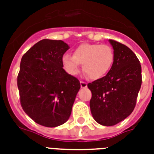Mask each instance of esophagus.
Returning a JSON list of instances; mask_svg holds the SVG:
<instances>
[{"label":"esophagus","mask_w":154,"mask_h":154,"mask_svg":"<svg viewBox=\"0 0 154 154\" xmlns=\"http://www.w3.org/2000/svg\"><path fill=\"white\" fill-rule=\"evenodd\" d=\"M80 84H81V87H82V88H86V87H87L86 82H82V81H81V82H80Z\"/></svg>","instance_id":"obj_1"}]
</instances>
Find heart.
<instances>
[{
  "mask_svg": "<svg viewBox=\"0 0 154 154\" xmlns=\"http://www.w3.org/2000/svg\"><path fill=\"white\" fill-rule=\"evenodd\" d=\"M114 61V52L111 46L102 44L80 45L73 52V56L65 54L63 66L66 72L75 76L81 65L88 77L92 80L100 79L107 74Z\"/></svg>",
  "mask_w": 154,
  "mask_h": 154,
  "instance_id": "b5f03b06",
  "label": "heart"
}]
</instances>
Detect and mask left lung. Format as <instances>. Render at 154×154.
I'll use <instances>...</instances> for the list:
<instances>
[{"instance_id":"1","label":"left lung","mask_w":154,"mask_h":154,"mask_svg":"<svg viewBox=\"0 0 154 154\" xmlns=\"http://www.w3.org/2000/svg\"><path fill=\"white\" fill-rule=\"evenodd\" d=\"M114 61L106 76L88 84L93 117L99 124L111 126L131 114L141 89V66L135 53L126 45L109 40Z\"/></svg>"}]
</instances>
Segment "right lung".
<instances>
[{"label":"right lung","instance_id":"obj_1","mask_svg":"<svg viewBox=\"0 0 154 154\" xmlns=\"http://www.w3.org/2000/svg\"><path fill=\"white\" fill-rule=\"evenodd\" d=\"M69 49L63 41L43 39L21 58L17 76L20 105L30 118L43 126L67 122L81 88L79 80L63 69V55Z\"/></svg>","mask_w":154,"mask_h":154}]
</instances>
